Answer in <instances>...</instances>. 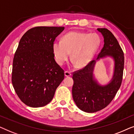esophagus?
<instances>
[{
	"label": "esophagus",
	"mask_w": 134,
	"mask_h": 134,
	"mask_svg": "<svg viewBox=\"0 0 134 134\" xmlns=\"http://www.w3.org/2000/svg\"><path fill=\"white\" fill-rule=\"evenodd\" d=\"M65 76L66 77H70L71 76V72H69V71H65Z\"/></svg>",
	"instance_id": "1"
}]
</instances>
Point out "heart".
Masks as SVG:
<instances>
[{"label":"heart","mask_w":134,"mask_h":134,"mask_svg":"<svg viewBox=\"0 0 134 134\" xmlns=\"http://www.w3.org/2000/svg\"><path fill=\"white\" fill-rule=\"evenodd\" d=\"M98 34L71 32L66 34L62 41L53 44V52L56 62L63 65L68 59L70 53L73 64L78 68L87 66L94 57L100 44Z\"/></svg>","instance_id":"obj_1"}]
</instances>
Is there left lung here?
I'll list each match as a JSON object with an SVG mask.
<instances>
[{"label":"left lung","instance_id":"8db88e82","mask_svg":"<svg viewBox=\"0 0 134 134\" xmlns=\"http://www.w3.org/2000/svg\"><path fill=\"white\" fill-rule=\"evenodd\" d=\"M104 37V44L96 60L107 56L114 60V72L109 84L101 86L95 79L93 70L96 60H92L83 68L73 73L72 98L81 110L94 113L104 109L110 103L121 85L124 57L121 47L110 31L97 29Z\"/></svg>","mask_w":134,"mask_h":134}]
</instances>
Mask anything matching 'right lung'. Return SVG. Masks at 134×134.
I'll return each instance as SVG.
<instances>
[{
    "mask_svg": "<svg viewBox=\"0 0 134 134\" xmlns=\"http://www.w3.org/2000/svg\"><path fill=\"white\" fill-rule=\"evenodd\" d=\"M64 27H36L22 36L13 58L12 83L21 101L31 107L49 104L64 79L53 44Z\"/></svg>",
    "mask_w": 134,
    "mask_h": 134,
    "instance_id": "right-lung-1",
    "label": "right lung"
}]
</instances>
